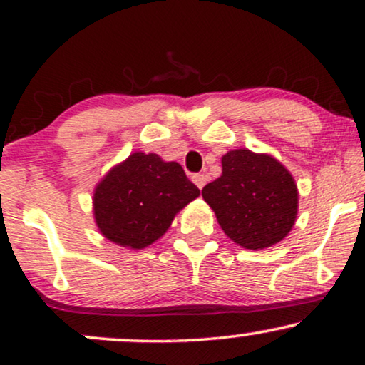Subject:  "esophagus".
I'll use <instances>...</instances> for the list:
<instances>
[{
  "label": "esophagus",
  "instance_id": "34e87169",
  "mask_svg": "<svg viewBox=\"0 0 365 365\" xmlns=\"http://www.w3.org/2000/svg\"><path fill=\"white\" fill-rule=\"evenodd\" d=\"M206 181H207V178L204 176V174H194L192 176V182L196 184L199 189H202L204 186H206Z\"/></svg>",
  "mask_w": 365,
  "mask_h": 365
}]
</instances>
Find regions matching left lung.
Masks as SVG:
<instances>
[{
    "instance_id": "left-lung-1",
    "label": "left lung",
    "mask_w": 365,
    "mask_h": 365,
    "mask_svg": "<svg viewBox=\"0 0 365 365\" xmlns=\"http://www.w3.org/2000/svg\"><path fill=\"white\" fill-rule=\"evenodd\" d=\"M222 174L202 189L219 226L246 249L282 241L297 217V186L277 159L249 149L222 156Z\"/></svg>"
}]
</instances>
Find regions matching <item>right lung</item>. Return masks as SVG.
Here are the masks:
<instances>
[{
	"instance_id": "right-lung-1",
	"label": "right lung",
	"mask_w": 365,
	"mask_h": 365,
	"mask_svg": "<svg viewBox=\"0 0 365 365\" xmlns=\"http://www.w3.org/2000/svg\"><path fill=\"white\" fill-rule=\"evenodd\" d=\"M197 196L199 189L181 164L153 153H133L94 189V219L109 241L143 249L158 241L174 216Z\"/></svg>"
}]
</instances>
